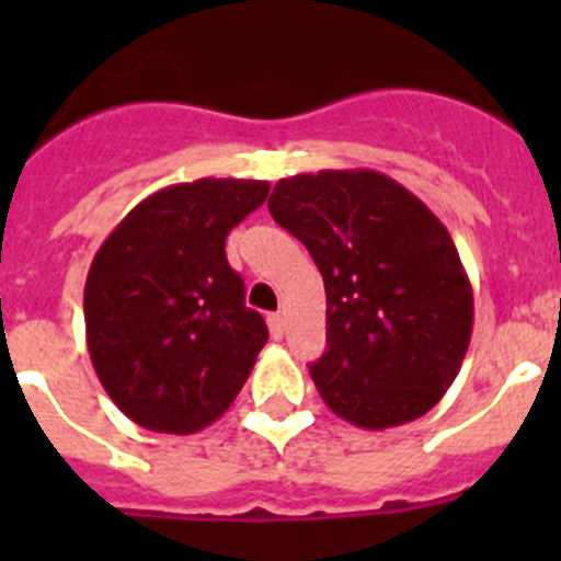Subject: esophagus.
Instances as JSON below:
<instances>
[{"label": "esophagus", "mask_w": 561, "mask_h": 561, "mask_svg": "<svg viewBox=\"0 0 561 561\" xmlns=\"http://www.w3.org/2000/svg\"><path fill=\"white\" fill-rule=\"evenodd\" d=\"M266 323H270V334L275 336V340H284V334H286V317L284 314H270L266 317Z\"/></svg>", "instance_id": "esophagus-1"}]
</instances>
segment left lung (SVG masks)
Masks as SVG:
<instances>
[{
    "label": "left lung",
    "instance_id": "1",
    "mask_svg": "<svg viewBox=\"0 0 561 561\" xmlns=\"http://www.w3.org/2000/svg\"><path fill=\"white\" fill-rule=\"evenodd\" d=\"M270 213L323 275L325 354L309 374L325 404L365 430L433 410L458 376L474 317L472 284L438 216L362 168L280 180Z\"/></svg>",
    "mask_w": 561,
    "mask_h": 561
}]
</instances>
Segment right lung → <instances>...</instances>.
Here are the masks:
<instances>
[{"mask_svg": "<svg viewBox=\"0 0 561 561\" xmlns=\"http://www.w3.org/2000/svg\"><path fill=\"white\" fill-rule=\"evenodd\" d=\"M270 182L162 187L114 227L83 289L87 345L103 390L134 424L191 435L219 419L270 340L227 264V232Z\"/></svg>", "mask_w": 561, "mask_h": 561, "instance_id": "obj_1", "label": "right lung"}]
</instances>
